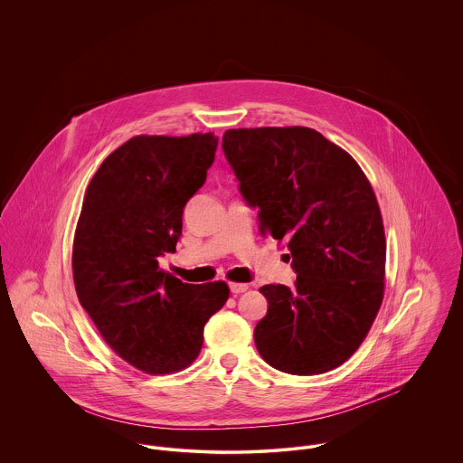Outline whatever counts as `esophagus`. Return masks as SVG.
<instances>
[{
    "label": "esophagus",
    "mask_w": 463,
    "mask_h": 463,
    "mask_svg": "<svg viewBox=\"0 0 463 463\" xmlns=\"http://www.w3.org/2000/svg\"><path fill=\"white\" fill-rule=\"evenodd\" d=\"M230 290L233 294H242L248 290V283H230Z\"/></svg>",
    "instance_id": "obj_1"
}]
</instances>
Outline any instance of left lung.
<instances>
[{"label":"left lung","mask_w":463,"mask_h":463,"mask_svg":"<svg viewBox=\"0 0 463 463\" xmlns=\"http://www.w3.org/2000/svg\"><path fill=\"white\" fill-rule=\"evenodd\" d=\"M224 156L262 235L287 242L294 287L264 285L255 328L265 362L298 376L344 364L371 330L385 287V232L360 165L305 127L239 128Z\"/></svg>","instance_id":"left-lung-1"}]
</instances>
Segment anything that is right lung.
I'll list each match as a JSON object with an SVG mask.
<instances>
[{"label":"right lung","instance_id":"obj_1","mask_svg":"<svg viewBox=\"0 0 463 463\" xmlns=\"http://www.w3.org/2000/svg\"><path fill=\"white\" fill-rule=\"evenodd\" d=\"M217 137L138 135L90 180L72 244L80 305L133 367L167 374L198 358L206 321L230 296L224 281L191 285L160 270L175 253L184 206L206 180Z\"/></svg>","mask_w":463,"mask_h":463}]
</instances>
